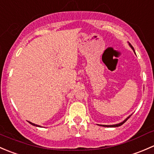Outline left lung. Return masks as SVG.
I'll return each mask as SVG.
<instances>
[{
    "mask_svg": "<svg viewBox=\"0 0 154 154\" xmlns=\"http://www.w3.org/2000/svg\"><path fill=\"white\" fill-rule=\"evenodd\" d=\"M129 45H130V47H131L132 49H133V51H134V52H135V51H134V48H133V46H132L130 44V43H129ZM130 116H129V117H127V119H126L124 121V122H122V123H119V124H117V125H103V127H119V126L122 125H123L124 123H125V122H127V119H128L130 117Z\"/></svg>",
    "mask_w": 154,
    "mask_h": 154,
    "instance_id": "left-lung-1",
    "label": "left lung"
}]
</instances>
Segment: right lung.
I'll return each instance as SVG.
<instances>
[{"label": "right lung", "mask_w": 154, "mask_h": 154, "mask_svg": "<svg viewBox=\"0 0 154 154\" xmlns=\"http://www.w3.org/2000/svg\"><path fill=\"white\" fill-rule=\"evenodd\" d=\"M29 124H30V125H33V126H36V127H40V126H38V125H35V124H33V123H32V122H28Z\"/></svg>", "instance_id": "obj_1"}]
</instances>
